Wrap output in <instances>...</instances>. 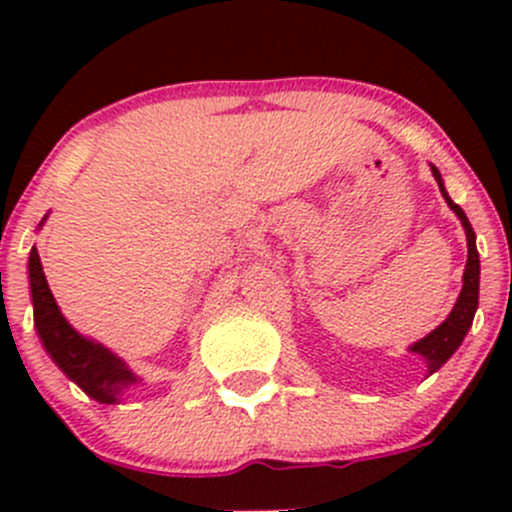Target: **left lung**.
I'll return each mask as SVG.
<instances>
[{"instance_id":"1","label":"left lung","mask_w":512,"mask_h":512,"mask_svg":"<svg viewBox=\"0 0 512 512\" xmlns=\"http://www.w3.org/2000/svg\"><path fill=\"white\" fill-rule=\"evenodd\" d=\"M431 170H433V178L438 180V188H441L448 208L458 215V220H461L463 227H466L468 262H466V272H463V289H461V294H458V302H456V307H453V312L448 314V319L441 324V327H436L431 334H428V337H423L421 342H416L414 347H411V352L421 354L423 359H426L428 374H433V371L441 369V366L451 359V354L461 347L463 337H466L468 329H471V324H473V314H476V309H478V282H480V260H478V250H476V232H473L471 223H468L466 213H463V210L458 208L451 198H448L446 188H443V183H441V173H438L436 168H431Z\"/></svg>"}]
</instances>
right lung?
Masks as SVG:
<instances>
[{
    "mask_svg": "<svg viewBox=\"0 0 512 512\" xmlns=\"http://www.w3.org/2000/svg\"><path fill=\"white\" fill-rule=\"evenodd\" d=\"M29 282H32L34 324L39 329V337L44 342L46 352L59 364V369L71 381H76L91 399L101 401V404H113L123 394V389H128L136 381V376L121 364V359H116L101 344H94L81 337L61 317L59 307L54 302V294L46 285L36 247H32V255H29Z\"/></svg>",
    "mask_w": 512,
    "mask_h": 512,
    "instance_id": "add662e5",
    "label": "right lung"
}]
</instances>
